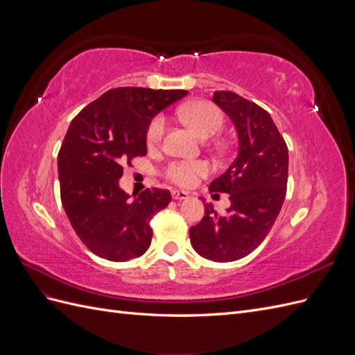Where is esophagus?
<instances>
[{"label": "esophagus", "mask_w": 355, "mask_h": 355, "mask_svg": "<svg viewBox=\"0 0 355 355\" xmlns=\"http://www.w3.org/2000/svg\"><path fill=\"white\" fill-rule=\"evenodd\" d=\"M171 197H173L175 200H187L189 197V192L173 189V191H171Z\"/></svg>", "instance_id": "esophagus-1"}]
</instances>
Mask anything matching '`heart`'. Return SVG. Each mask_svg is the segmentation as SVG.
Segmentation results:
<instances>
[{
  "label": "heart",
  "mask_w": 355,
  "mask_h": 355,
  "mask_svg": "<svg viewBox=\"0 0 355 355\" xmlns=\"http://www.w3.org/2000/svg\"><path fill=\"white\" fill-rule=\"evenodd\" d=\"M179 116L200 137L206 139L220 132L225 118L216 105L210 102H192L182 105ZM166 130L163 115H155L146 128L148 146H155L161 142ZM209 166L202 161H171L164 168V176L179 187H192L200 178L207 176Z\"/></svg>",
  "instance_id": "heart-1"
}]
</instances>
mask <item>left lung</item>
I'll list each match as a JSON object with an SVG mask.
<instances>
[{"mask_svg": "<svg viewBox=\"0 0 355 355\" xmlns=\"http://www.w3.org/2000/svg\"><path fill=\"white\" fill-rule=\"evenodd\" d=\"M239 133V155L209 191L227 192L231 206L218 214L211 204L191 227L194 250L214 262H232L259 245L282 210L287 191L288 153L271 115L234 92H214L213 99Z\"/></svg>", "mask_w": 355, "mask_h": 355, "instance_id": "obj_1", "label": "left lung"}]
</instances>
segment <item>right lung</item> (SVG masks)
Returning <instances> with one entry per match:
<instances>
[{
    "instance_id": "right-lung-1",
    "label": "right lung",
    "mask_w": 355,
    "mask_h": 355,
    "mask_svg": "<svg viewBox=\"0 0 355 355\" xmlns=\"http://www.w3.org/2000/svg\"><path fill=\"white\" fill-rule=\"evenodd\" d=\"M187 90L116 87L73 118L58 155L60 200L80 240L112 262L142 256L153 240L149 220L168 206L167 189H145L135 200L120 188L123 164L146 155L153 118Z\"/></svg>"
}]
</instances>
